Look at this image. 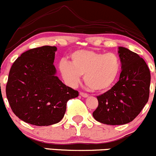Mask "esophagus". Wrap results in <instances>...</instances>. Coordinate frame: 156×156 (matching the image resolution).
Wrapping results in <instances>:
<instances>
[{
  "label": "esophagus",
  "instance_id": "1",
  "mask_svg": "<svg viewBox=\"0 0 156 156\" xmlns=\"http://www.w3.org/2000/svg\"><path fill=\"white\" fill-rule=\"evenodd\" d=\"M80 95H81L82 97H83V98H86V97L89 96V95H88L87 93H85V92H80Z\"/></svg>",
  "mask_w": 156,
  "mask_h": 156
}]
</instances>
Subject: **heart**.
<instances>
[{
	"label": "heart",
	"mask_w": 156,
	"mask_h": 156,
	"mask_svg": "<svg viewBox=\"0 0 156 156\" xmlns=\"http://www.w3.org/2000/svg\"><path fill=\"white\" fill-rule=\"evenodd\" d=\"M71 63L62 60L59 70L63 80L75 87L84 75L85 83L97 92L110 89L116 82L121 70V61L115 53L105 54L92 50H77L70 55Z\"/></svg>",
	"instance_id": "b5f03b06"
}]
</instances>
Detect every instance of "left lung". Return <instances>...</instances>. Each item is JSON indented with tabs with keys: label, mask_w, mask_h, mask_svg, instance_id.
<instances>
[{
	"label": "left lung",
	"mask_w": 156,
	"mask_h": 156,
	"mask_svg": "<svg viewBox=\"0 0 156 156\" xmlns=\"http://www.w3.org/2000/svg\"><path fill=\"white\" fill-rule=\"evenodd\" d=\"M121 61L119 80L108 92L97 96L98 108L92 113L97 121L108 125L130 123L147 103L150 71L144 60L124 47L118 48Z\"/></svg>",
	"instance_id": "8db88e82"
}]
</instances>
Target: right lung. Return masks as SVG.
<instances>
[{
	"label": "right lung",
	"instance_id": "obj_1",
	"mask_svg": "<svg viewBox=\"0 0 156 156\" xmlns=\"http://www.w3.org/2000/svg\"><path fill=\"white\" fill-rule=\"evenodd\" d=\"M55 46H42L23 53L12 65L6 86L8 102L16 117L28 124L48 126L64 116L67 102L78 91L56 76Z\"/></svg>",
	"mask_w": 156,
	"mask_h": 156
}]
</instances>
